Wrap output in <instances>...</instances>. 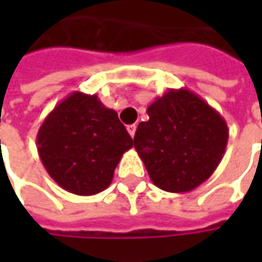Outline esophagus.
I'll list each match as a JSON object with an SVG mask.
<instances>
[{
	"label": "esophagus",
	"mask_w": 262,
	"mask_h": 262,
	"mask_svg": "<svg viewBox=\"0 0 262 262\" xmlns=\"http://www.w3.org/2000/svg\"><path fill=\"white\" fill-rule=\"evenodd\" d=\"M136 129H137V125H136V124H133V125H128V126H126V131L129 133V136H131V137L136 136Z\"/></svg>",
	"instance_id": "1"
}]
</instances>
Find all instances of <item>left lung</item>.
Returning <instances> with one entry per match:
<instances>
[{
  "label": "left lung",
  "instance_id": "obj_1",
  "mask_svg": "<svg viewBox=\"0 0 262 262\" xmlns=\"http://www.w3.org/2000/svg\"><path fill=\"white\" fill-rule=\"evenodd\" d=\"M134 147L151 182L167 192H189L222 162L229 138L225 118L188 89H169L147 107Z\"/></svg>",
  "mask_w": 262,
  "mask_h": 262
}]
</instances>
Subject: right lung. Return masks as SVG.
<instances>
[{
  "label": "right lung",
  "mask_w": 262,
  "mask_h": 262,
  "mask_svg": "<svg viewBox=\"0 0 262 262\" xmlns=\"http://www.w3.org/2000/svg\"><path fill=\"white\" fill-rule=\"evenodd\" d=\"M36 143L49 176L76 195L106 189L122 155L134 146L115 111L97 95L81 92H73L49 112Z\"/></svg>",
  "instance_id": "add662e5"
}]
</instances>
